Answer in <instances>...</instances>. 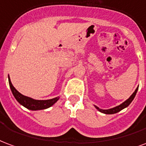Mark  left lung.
Returning a JSON list of instances; mask_svg holds the SVG:
<instances>
[{
  "instance_id": "1",
  "label": "left lung",
  "mask_w": 146,
  "mask_h": 146,
  "mask_svg": "<svg viewBox=\"0 0 146 146\" xmlns=\"http://www.w3.org/2000/svg\"><path fill=\"white\" fill-rule=\"evenodd\" d=\"M138 89H139V86L136 88V89L135 90V92H133L132 95L131 96L127 99V100H125L124 103H122V104H120V105H118V106H117V107H113V108H110V109L108 110H103L100 109V108H99V107L95 106V105H94V107H95L96 109L97 110H99L100 112L104 113H106V114H113V113H118L119 111H121V110H122L123 109H124V108H126V107H127L129 106L130 104H131V103L133 101V100H134L135 96L136 93L138 92Z\"/></svg>"
}]
</instances>
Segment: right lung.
Here are the masks:
<instances>
[{
	"mask_svg": "<svg viewBox=\"0 0 146 146\" xmlns=\"http://www.w3.org/2000/svg\"><path fill=\"white\" fill-rule=\"evenodd\" d=\"M8 82H9L11 92L15 98V100L22 106L27 108V109L30 110H40L47 109L49 107H50L51 106H53L60 98L59 96H57V97L53 98L50 100H34L33 98L25 96L21 94L13 86L11 82L9 75H8Z\"/></svg>",
	"mask_w": 146,
	"mask_h": 146,
	"instance_id": "obj_1",
	"label": "right lung"
}]
</instances>
